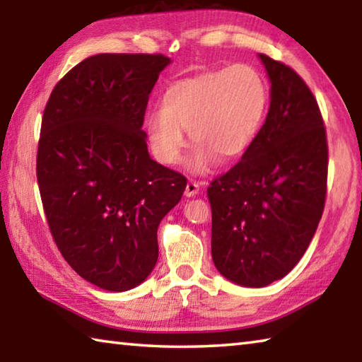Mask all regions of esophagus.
Segmentation results:
<instances>
[{"instance_id": "34e87169", "label": "esophagus", "mask_w": 362, "mask_h": 362, "mask_svg": "<svg viewBox=\"0 0 362 362\" xmlns=\"http://www.w3.org/2000/svg\"><path fill=\"white\" fill-rule=\"evenodd\" d=\"M199 187H201L199 182L188 180L187 188H185V196H188V198H192V196H196V194H198V192H199Z\"/></svg>"}]
</instances>
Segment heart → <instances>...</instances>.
Segmentation results:
<instances>
[{"label":"heart","mask_w":362,"mask_h":362,"mask_svg":"<svg viewBox=\"0 0 362 362\" xmlns=\"http://www.w3.org/2000/svg\"><path fill=\"white\" fill-rule=\"evenodd\" d=\"M265 78L249 64L179 79L163 94L161 108L145 119L148 146L159 163L180 161L188 131L196 148L188 169L204 174L218 163L240 158L259 134L268 108Z\"/></svg>","instance_id":"obj_1"}]
</instances>
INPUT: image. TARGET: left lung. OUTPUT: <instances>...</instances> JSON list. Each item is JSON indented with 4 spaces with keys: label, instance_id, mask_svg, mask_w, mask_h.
Here are the masks:
<instances>
[{
    "label": "left lung",
    "instance_id": "obj_1",
    "mask_svg": "<svg viewBox=\"0 0 362 362\" xmlns=\"http://www.w3.org/2000/svg\"><path fill=\"white\" fill-rule=\"evenodd\" d=\"M272 90L252 145L207 188L212 260L231 283L263 287L302 259L327 192L326 127L308 86L291 66L259 54Z\"/></svg>",
    "mask_w": 362,
    "mask_h": 362
}]
</instances>
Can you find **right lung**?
<instances>
[{"label":"right lung","instance_id":"right-lung-1","mask_svg":"<svg viewBox=\"0 0 362 362\" xmlns=\"http://www.w3.org/2000/svg\"><path fill=\"white\" fill-rule=\"evenodd\" d=\"M163 54H97L52 89L41 121L36 177L49 230L79 276L122 292L158 260V226L187 187L153 161L142 131Z\"/></svg>","mask_w":362,"mask_h":362}]
</instances>
